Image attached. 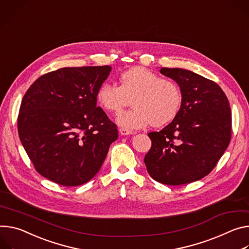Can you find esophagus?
I'll return each instance as SVG.
<instances>
[{
	"instance_id": "1",
	"label": "esophagus",
	"mask_w": 249,
	"mask_h": 249,
	"mask_svg": "<svg viewBox=\"0 0 249 249\" xmlns=\"http://www.w3.org/2000/svg\"><path fill=\"white\" fill-rule=\"evenodd\" d=\"M119 133L121 134V135H131V134H133V132L131 131V130H128V129H126V128H120L119 129Z\"/></svg>"
}]
</instances>
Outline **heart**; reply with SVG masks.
<instances>
[{"label": "heart", "mask_w": 249, "mask_h": 249, "mask_svg": "<svg viewBox=\"0 0 249 249\" xmlns=\"http://www.w3.org/2000/svg\"><path fill=\"white\" fill-rule=\"evenodd\" d=\"M120 86L102 83L96 92L99 105L109 112H119L132 99L131 110L118 115L116 122L127 129L144 128L150 123L162 126L172 121L182 103L178 85L144 69L133 67L119 78Z\"/></svg>", "instance_id": "1"}]
</instances>
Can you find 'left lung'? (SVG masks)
<instances>
[{
    "instance_id": "left-lung-1",
    "label": "left lung",
    "mask_w": 249,
    "mask_h": 249,
    "mask_svg": "<svg viewBox=\"0 0 249 249\" xmlns=\"http://www.w3.org/2000/svg\"><path fill=\"white\" fill-rule=\"evenodd\" d=\"M160 72L178 83L182 103L169 125L148 134L152 147L144 162L159 183L196 182L212 172L230 144V102L215 82L191 71L162 67Z\"/></svg>"
}]
</instances>
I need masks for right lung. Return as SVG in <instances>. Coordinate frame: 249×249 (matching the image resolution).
I'll return each mask as SVG.
<instances>
[{
	"label": "right lung",
	"mask_w": 249,
	"mask_h": 249,
	"mask_svg": "<svg viewBox=\"0 0 249 249\" xmlns=\"http://www.w3.org/2000/svg\"><path fill=\"white\" fill-rule=\"evenodd\" d=\"M112 67H64L37 78L21 100L19 140L36 170L64 187L87 183L100 170L116 125L96 106Z\"/></svg>",
	"instance_id": "1"
}]
</instances>
